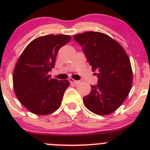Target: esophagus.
I'll return each mask as SVG.
<instances>
[{
    "label": "esophagus",
    "instance_id": "esophagus-1",
    "mask_svg": "<svg viewBox=\"0 0 150 150\" xmlns=\"http://www.w3.org/2000/svg\"><path fill=\"white\" fill-rule=\"evenodd\" d=\"M69 81L71 82V83H74V84H75V85L78 84V83H79V81H77V80H75V79H72V78H70V79H69Z\"/></svg>",
    "mask_w": 150,
    "mask_h": 150
}]
</instances>
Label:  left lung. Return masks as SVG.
<instances>
[{"label":"left lung","mask_w":150,"mask_h":150,"mask_svg":"<svg viewBox=\"0 0 150 150\" xmlns=\"http://www.w3.org/2000/svg\"><path fill=\"white\" fill-rule=\"evenodd\" d=\"M74 38L98 78V84L91 86V92L84 97V105L97 115L110 114L122 105L132 88L129 58L117 41L103 33L88 31Z\"/></svg>","instance_id":"obj_1"}]
</instances>
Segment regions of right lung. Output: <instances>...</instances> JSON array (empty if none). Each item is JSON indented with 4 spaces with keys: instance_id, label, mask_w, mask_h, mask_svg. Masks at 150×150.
<instances>
[{
    "instance_id": "obj_1",
    "label": "right lung",
    "mask_w": 150,
    "mask_h": 150,
    "mask_svg": "<svg viewBox=\"0 0 150 150\" xmlns=\"http://www.w3.org/2000/svg\"><path fill=\"white\" fill-rule=\"evenodd\" d=\"M64 34H48L36 38L25 47L13 71L15 94L21 104L36 115H48L59 109L67 79H52L49 72L55 64L59 49L71 40Z\"/></svg>"
}]
</instances>
